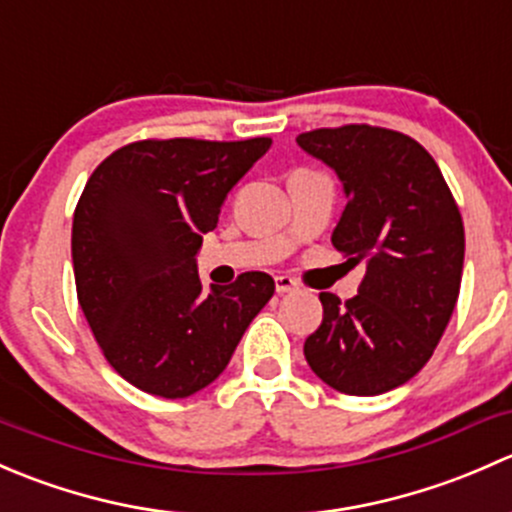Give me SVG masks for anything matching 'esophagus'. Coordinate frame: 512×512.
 <instances>
[{"label":"esophagus","instance_id":"esophagus-1","mask_svg":"<svg viewBox=\"0 0 512 512\" xmlns=\"http://www.w3.org/2000/svg\"><path fill=\"white\" fill-rule=\"evenodd\" d=\"M275 287H277V294L297 292L299 282L294 280V277H289V275H277V277H275Z\"/></svg>","mask_w":512,"mask_h":512}]
</instances>
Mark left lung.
I'll return each mask as SVG.
<instances>
[{
    "label": "left lung",
    "instance_id": "1",
    "mask_svg": "<svg viewBox=\"0 0 512 512\" xmlns=\"http://www.w3.org/2000/svg\"><path fill=\"white\" fill-rule=\"evenodd\" d=\"M297 143L337 170L347 208L332 245L366 265L356 297L319 294L324 319L304 356L342 394H384L414 379L451 322L466 252L461 210L436 160L406 133L347 123Z\"/></svg>",
    "mask_w": 512,
    "mask_h": 512
}]
</instances>
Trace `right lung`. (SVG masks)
<instances>
[{"label": "right lung", "mask_w": 512, "mask_h": 512, "mask_svg": "<svg viewBox=\"0 0 512 512\" xmlns=\"http://www.w3.org/2000/svg\"><path fill=\"white\" fill-rule=\"evenodd\" d=\"M272 138H146L91 173L74 210L79 304L108 364L136 389L185 399L213 384L275 280L242 272L203 289L195 252L232 185Z\"/></svg>", "instance_id": "add662e5"}]
</instances>
